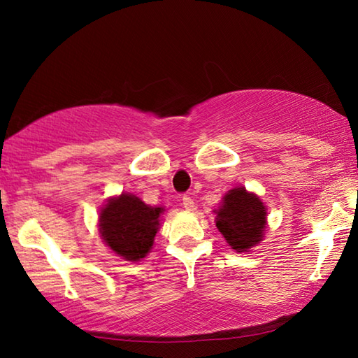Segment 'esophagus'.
I'll use <instances>...</instances> for the list:
<instances>
[{"label": "esophagus", "mask_w": 358, "mask_h": 358, "mask_svg": "<svg viewBox=\"0 0 358 358\" xmlns=\"http://www.w3.org/2000/svg\"><path fill=\"white\" fill-rule=\"evenodd\" d=\"M183 207L187 211H192L194 210V202H192V199L189 196H183Z\"/></svg>", "instance_id": "1"}]
</instances>
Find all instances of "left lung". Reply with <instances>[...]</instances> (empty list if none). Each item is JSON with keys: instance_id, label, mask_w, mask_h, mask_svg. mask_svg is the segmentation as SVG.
Listing matches in <instances>:
<instances>
[{"instance_id": "obj_1", "label": "left lung", "mask_w": 358, "mask_h": 358, "mask_svg": "<svg viewBox=\"0 0 358 358\" xmlns=\"http://www.w3.org/2000/svg\"><path fill=\"white\" fill-rule=\"evenodd\" d=\"M216 227L235 252H250L262 243L266 230V207L256 192L237 186L226 192L215 210Z\"/></svg>"}]
</instances>
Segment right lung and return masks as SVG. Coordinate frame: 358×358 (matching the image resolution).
<instances>
[{
	"label": "right lung",
	"instance_id": "right-lung-1",
	"mask_svg": "<svg viewBox=\"0 0 358 358\" xmlns=\"http://www.w3.org/2000/svg\"><path fill=\"white\" fill-rule=\"evenodd\" d=\"M164 211V207H151L131 192L108 197L98 216L101 238L115 256L138 262L153 248Z\"/></svg>",
	"mask_w": 358,
	"mask_h": 358
}]
</instances>
